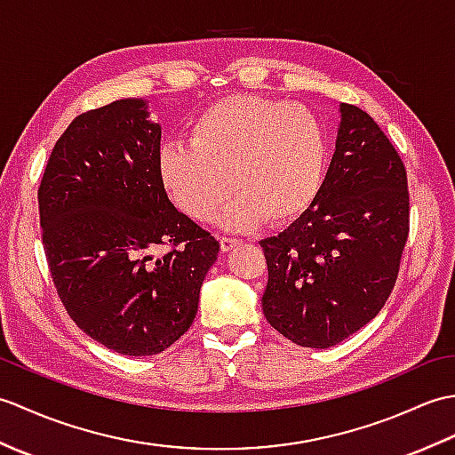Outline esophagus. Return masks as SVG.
<instances>
[{
	"instance_id": "obj_1",
	"label": "esophagus",
	"mask_w": 455,
	"mask_h": 455,
	"mask_svg": "<svg viewBox=\"0 0 455 455\" xmlns=\"http://www.w3.org/2000/svg\"><path fill=\"white\" fill-rule=\"evenodd\" d=\"M243 244V240H236V238H227V236H222L220 238V250L222 252H233V250L236 248V246H240Z\"/></svg>"
}]
</instances>
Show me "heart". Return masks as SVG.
<instances>
[{
	"instance_id": "heart-1",
	"label": "heart",
	"mask_w": 455,
	"mask_h": 455,
	"mask_svg": "<svg viewBox=\"0 0 455 455\" xmlns=\"http://www.w3.org/2000/svg\"><path fill=\"white\" fill-rule=\"evenodd\" d=\"M328 142L323 123L303 108L259 95H228L193 123L189 148L160 154L164 188L183 215L220 217L227 230L285 225L308 209L321 188Z\"/></svg>"
}]
</instances>
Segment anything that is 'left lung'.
<instances>
[{
    "instance_id": "obj_1",
    "label": "left lung",
    "mask_w": 455,
    "mask_h": 455,
    "mask_svg": "<svg viewBox=\"0 0 455 455\" xmlns=\"http://www.w3.org/2000/svg\"><path fill=\"white\" fill-rule=\"evenodd\" d=\"M407 236V170L379 124L340 103L336 150L315 201L283 233L259 240L267 323L305 347L346 340L387 301Z\"/></svg>"
}]
</instances>
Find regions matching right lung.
<instances>
[{
	"label": "right lung",
	"mask_w": 455,
	"mask_h": 455,
	"mask_svg": "<svg viewBox=\"0 0 455 455\" xmlns=\"http://www.w3.org/2000/svg\"><path fill=\"white\" fill-rule=\"evenodd\" d=\"M162 127L148 101L82 113L54 144L38 188L48 267L68 315L123 355H154L188 332L219 243L170 201ZM160 243L172 250L162 259Z\"/></svg>",
	"instance_id": "right-lung-1"
}]
</instances>
